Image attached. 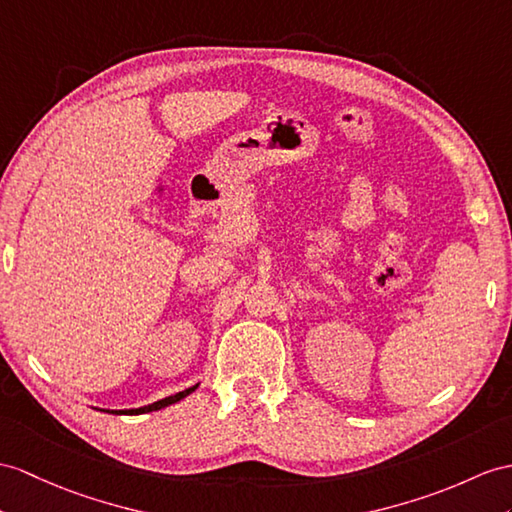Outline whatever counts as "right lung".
I'll return each instance as SVG.
<instances>
[{"label": "right lung", "mask_w": 512, "mask_h": 512, "mask_svg": "<svg viewBox=\"0 0 512 512\" xmlns=\"http://www.w3.org/2000/svg\"><path fill=\"white\" fill-rule=\"evenodd\" d=\"M195 389H197V384L191 386V389H184V391H180V393H176V395H169V397H165V400H158V402H154V404H147V406H141V408H130V410H106V413H110V415H141V413H152V410H160V408H165V406H169V404H176V402L184 400V397L191 395Z\"/></svg>", "instance_id": "1"}]
</instances>
